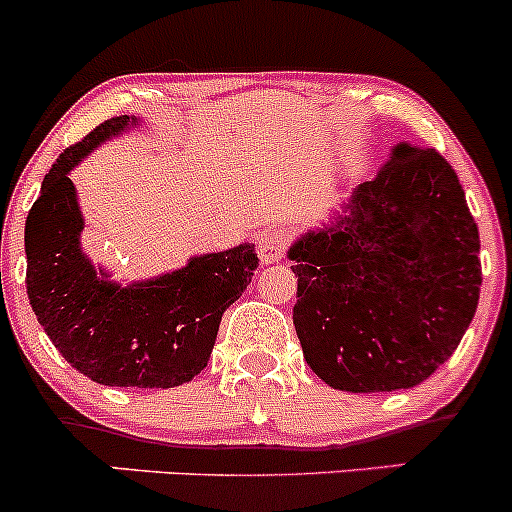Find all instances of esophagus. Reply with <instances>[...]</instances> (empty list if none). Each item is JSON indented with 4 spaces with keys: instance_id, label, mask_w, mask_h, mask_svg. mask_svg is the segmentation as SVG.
<instances>
[{
    "instance_id": "1",
    "label": "esophagus",
    "mask_w": 512,
    "mask_h": 512,
    "mask_svg": "<svg viewBox=\"0 0 512 512\" xmlns=\"http://www.w3.org/2000/svg\"><path fill=\"white\" fill-rule=\"evenodd\" d=\"M283 254H286V234L283 231L273 229L258 239V258H261V263L281 261Z\"/></svg>"
}]
</instances>
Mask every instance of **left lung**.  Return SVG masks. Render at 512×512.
<instances>
[{
	"label": "left lung",
	"instance_id": "1",
	"mask_svg": "<svg viewBox=\"0 0 512 512\" xmlns=\"http://www.w3.org/2000/svg\"><path fill=\"white\" fill-rule=\"evenodd\" d=\"M481 239L456 172L399 142L372 182L288 249L305 362L342 392H397L431 377L481 295Z\"/></svg>",
	"mask_w": 512,
	"mask_h": 512
}]
</instances>
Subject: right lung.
Instances as JSON below:
<instances>
[{"mask_svg":"<svg viewBox=\"0 0 512 512\" xmlns=\"http://www.w3.org/2000/svg\"><path fill=\"white\" fill-rule=\"evenodd\" d=\"M133 125L135 115L105 120L44 177L24 229L26 293L56 350L88 379L170 389L207 367L221 315L246 291L258 258L254 246L239 244L130 286L93 266L81 249L83 214L68 172Z\"/></svg>","mask_w":512,"mask_h":512,"instance_id":"right-lung-1","label":"right lung"}]
</instances>
